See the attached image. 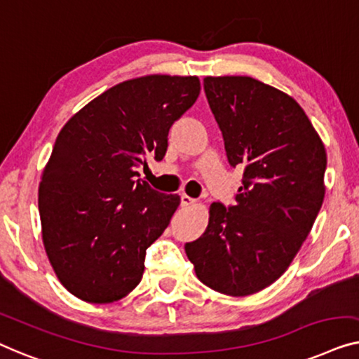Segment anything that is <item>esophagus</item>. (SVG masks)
<instances>
[{"label": "esophagus", "mask_w": 359, "mask_h": 359, "mask_svg": "<svg viewBox=\"0 0 359 359\" xmlns=\"http://www.w3.org/2000/svg\"><path fill=\"white\" fill-rule=\"evenodd\" d=\"M195 201L196 200L191 198V196H189V195H185V194L180 195V205L184 206V208H190V206H194Z\"/></svg>", "instance_id": "34e87169"}]
</instances>
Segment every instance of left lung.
Masks as SVG:
<instances>
[{
    "label": "left lung",
    "mask_w": 359,
    "mask_h": 359,
    "mask_svg": "<svg viewBox=\"0 0 359 359\" xmlns=\"http://www.w3.org/2000/svg\"><path fill=\"white\" fill-rule=\"evenodd\" d=\"M203 86L244 179L234 206L211 203L185 254L203 285L249 296L278 280L309 236L325 196V146L301 105L273 86L250 76H206Z\"/></svg>",
    "instance_id": "8db88e82"
}]
</instances>
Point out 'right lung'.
<instances>
[{"label":"right lung","instance_id":"obj_1","mask_svg":"<svg viewBox=\"0 0 359 359\" xmlns=\"http://www.w3.org/2000/svg\"><path fill=\"white\" fill-rule=\"evenodd\" d=\"M196 76L123 81L65 123L39 187L42 241L60 283L86 302H114L138 286L146 249L180 205L138 179L168 151V135L200 94Z\"/></svg>","mask_w":359,"mask_h":359}]
</instances>
